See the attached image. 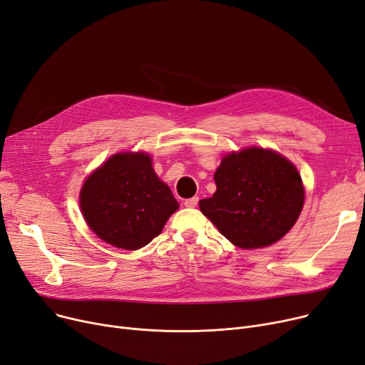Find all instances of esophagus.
<instances>
[{"mask_svg":"<svg viewBox=\"0 0 365 365\" xmlns=\"http://www.w3.org/2000/svg\"><path fill=\"white\" fill-rule=\"evenodd\" d=\"M198 197H192V198H187V200H185V207H187V208H194V207H197L198 205Z\"/></svg>","mask_w":365,"mask_h":365,"instance_id":"1","label":"esophagus"}]
</instances>
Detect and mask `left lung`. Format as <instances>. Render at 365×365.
I'll return each instance as SVG.
<instances>
[{
  "mask_svg": "<svg viewBox=\"0 0 365 365\" xmlns=\"http://www.w3.org/2000/svg\"><path fill=\"white\" fill-rule=\"evenodd\" d=\"M215 182L213 197L200 201L201 212L225 238L245 250L279 241L303 208L297 168L271 149L253 146L227 153Z\"/></svg>",
  "mask_w": 365,
  "mask_h": 365,
  "instance_id": "left-lung-1",
  "label": "left lung"
}]
</instances>
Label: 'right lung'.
I'll use <instances>...</instances> for the list:
<instances>
[{
    "label": "right lung",
    "mask_w": 365,
    "mask_h": 365,
    "mask_svg": "<svg viewBox=\"0 0 365 365\" xmlns=\"http://www.w3.org/2000/svg\"><path fill=\"white\" fill-rule=\"evenodd\" d=\"M80 207L91 231L105 242L139 250L158 237L179 208L145 152L115 153L84 182Z\"/></svg>",
    "instance_id": "add662e5"
}]
</instances>
